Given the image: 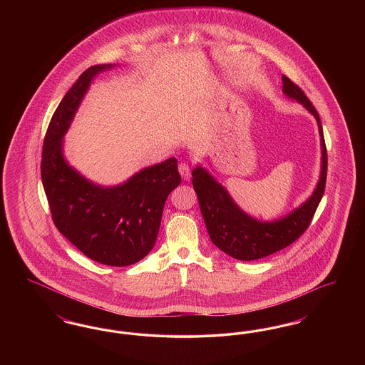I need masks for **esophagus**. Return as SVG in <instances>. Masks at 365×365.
<instances>
[{"label": "esophagus", "mask_w": 365, "mask_h": 365, "mask_svg": "<svg viewBox=\"0 0 365 365\" xmlns=\"http://www.w3.org/2000/svg\"><path fill=\"white\" fill-rule=\"evenodd\" d=\"M179 174L185 180H189L191 176L190 167L186 163H180L179 164Z\"/></svg>", "instance_id": "34e87169"}]
</instances>
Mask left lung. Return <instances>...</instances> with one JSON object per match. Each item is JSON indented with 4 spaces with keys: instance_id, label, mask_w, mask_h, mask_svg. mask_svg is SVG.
I'll return each instance as SVG.
<instances>
[{
    "instance_id": "left-lung-1",
    "label": "left lung",
    "mask_w": 365,
    "mask_h": 365,
    "mask_svg": "<svg viewBox=\"0 0 365 365\" xmlns=\"http://www.w3.org/2000/svg\"><path fill=\"white\" fill-rule=\"evenodd\" d=\"M282 82L283 93L289 98L304 105L314 116L319 125L322 171L312 195L284 217L274 222H260L245 213L234 202L228 191L205 168L197 165L191 174L192 187L197 194L210 241L237 260H259L294 242L311 225L326 189L327 149L319 113L304 91L286 75L282 76Z\"/></svg>"
}]
</instances>
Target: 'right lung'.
<instances>
[{
  "label": "right lung",
  "mask_w": 365,
  "mask_h": 365,
  "mask_svg": "<svg viewBox=\"0 0 365 365\" xmlns=\"http://www.w3.org/2000/svg\"><path fill=\"white\" fill-rule=\"evenodd\" d=\"M112 64L87 68L57 106L49 123L41 178L57 230L91 260L125 267L142 260L155 246L167 197L180 183L171 157L140 170L127 182L104 187L67 163L63 145L91 81Z\"/></svg>",
  "instance_id": "right-lung-1"
}]
</instances>
